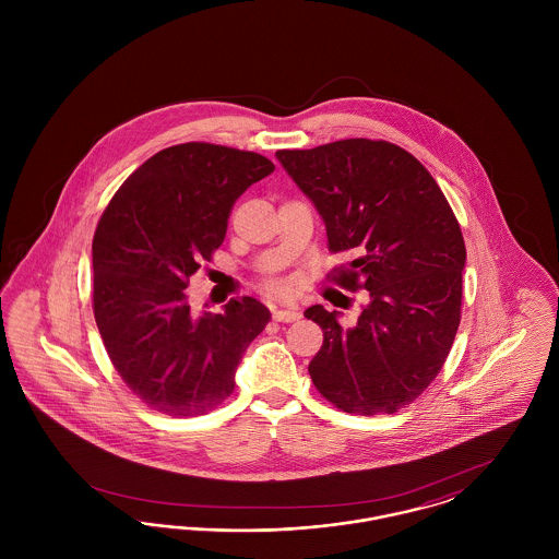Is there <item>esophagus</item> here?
<instances>
[{"instance_id":"esophagus-1","label":"esophagus","mask_w":559,"mask_h":559,"mask_svg":"<svg viewBox=\"0 0 559 559\" xmlns=\"http://www.w3.org/2000/svg\"><path fill=\"white\" fill-rule=\"evenodd\" d=\"M299 317L301 314L295 306L283 308V310H274V320H278V322H293V320H299Z\"/></svg>"}]
</instances>
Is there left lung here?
Listing matches in <instances>:
<instances>
[{"label":"left lung","instance_id":"obj_1","mask_svg":"<svg viewBox=\"0 0 559 559\" xmlns=\"http://www.w3.org/2000/svg\"><path fill=\"white\" fill-rule=\"evenodd\" d=\"M276 159L320 213L329 251L349 258L331 278L369 292L354 326L320 304L304 312L324 335L310 377L346 413H396L436 379L459 329L465 242L451 205L419 160L383 140Z\"/></svg>","mask_w":559,"mask_h":559}]
</instances>
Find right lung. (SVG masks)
I'll return each mask as SVG.
<instances>
[{"label":"right lung","instance_id":"obj_1","mask_svg":"<svg viewBox=\"0 0 559 559\" xmlns=\"http://www.w3.org/2000/svg\"><path fill=\"white\" fill-rule=\"evenodd\" d=\"M274 171L249 151L187 142L142 163L103 213L94 242V317L112 367L138 399L171 417L228 399L270 310L230 299L194 317L188 278L222 245L240 194Z\"/></svg>","mask_w":559,"mask_h":559}]
</instances>
